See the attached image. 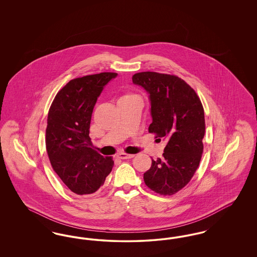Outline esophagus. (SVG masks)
Listing matches in <instances>:
<instances>
[{
	"label": "esophagus",
	"mask_w": 257,
	"mask_h": 257,
	"mask_svg": "<svg viewBox=\"0 0 257 257\" xmlns=\"http://www.w3.org/2000/svg\"><path fill=\"white\" fill-rule=\"evenodd\" d=\"M135 155L133 154H127V153H124V152H121V153H119L118 155H117V157L118 158H120V159H131V158H133Z\"/></svg>",
	"instance_id": "obj_1"
}]
</instances>
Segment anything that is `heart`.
I'll return each instance as SVG.
<instances>
[{
	"label": "heart",
	"mask_w": 257,
	"mask_h": 257,
	"mask_svg": "<svg viewBox=\"0 0 257 257\" xmlns=\"http://www.w3.org/2000/svg\"><path fill=\"white\" fill-rule=\"evenodd\" d=\"M129 97H133V95H130V94H126V95H124V96H122V97L120 98V99H124V98Z\"/></svg>",
	"instance_id": "b5f03b06"
}]
</instances>
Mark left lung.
Returning <instances> with one entry per match:
<instances>
[{
  "mask_svg": "<svg viewBox=\"0 0 257 257\" xmlns=\"http://www.w3.org/2000/svg\"><path fill=\"white\" fill-rule=\"evenodd\" d=\"M135 85L147 90L152 123L149 133L167 146L163 158L152 159L144 180L149 189L171 196L190 182L203 152L204 110L196 91L177 76L140 72L132 77Z\"/></svg>",
  "mask_w": 257,
  "mask_h": 257,
  "instance_id": "8db88e82",
  "label": "left lung"
}]
</instances>
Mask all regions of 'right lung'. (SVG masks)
<instances>
[{
  "label": "right lung",
  "instance_id": "obj_1",
  "mask_svg": "<svg viewBox=\"0 0 257 257\" xmlns=\"http://www.w3.org/2000/svg\"><path fill=\"white\" fill-rule=\"evenodd\" d=\"M116 76L103 72L73 79L57 93L50 107L45 140L50 163L77 195L95 193L112 170V158L92 149L89 126L97 98Z\"/></svg>",
  "mask_w": 257,
  "mask_h": 257
}]
</instances>
